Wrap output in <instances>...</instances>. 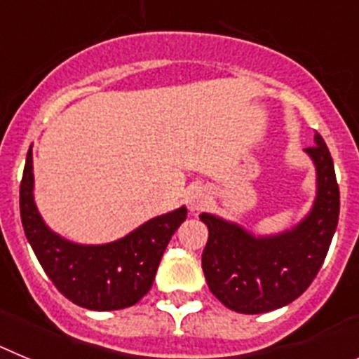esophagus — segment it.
Here are the masks:
<instances>
[{
  "label": "esophagus",
  "instance_id": "34e87169",
  "mask_svg": "<svg viewBox=\"0 0 359 359\" xmlns=\"http://www.w3.org/2000/svg\"><path fill=\"white\" fill-rule=\"evenodd\" d=\"M185 201H187V207L190 210H199L207 205L208 201V190L201 185H192L189 190H187V196H185Z\"/></svg>",
  "mask_w": 359,
  "mask_h": 359
}]
</instances>
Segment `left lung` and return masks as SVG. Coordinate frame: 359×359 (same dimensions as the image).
Here are the masks:
<instances>
[{
    "label": "left lung",
    "instance_id": "left-lung-1",
    "mask_svg": "<svg viewBox=\"0 0 359 359\" xmlns=\"http://www.w3.org/2000/svg\"><path fill=\"white\" fill-rule=\"evenodd\" d=\"M315 165L316 194L294 226L259 236L236 221L203 212L208 243L201 264L208 290L228 309L259 315L291 304L320 271L340 215V189L331 152L316 133L304 149Z\"/></svg>",
    "mask_w": 359,
    "mask_h": 359
}]
</instances>
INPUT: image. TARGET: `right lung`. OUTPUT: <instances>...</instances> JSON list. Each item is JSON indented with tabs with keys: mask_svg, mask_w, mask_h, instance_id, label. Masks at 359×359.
Here are the masks:
<instances>
[{
	"mask_svg": "<svg viewBox=\"0 0 359 359\" xmlns=\"http://www.w3.org/2000/svg\"><path fill=\"white\" fill-rule=\"evenodd\" d=\"M19 208L25 236L50 280L68 300L91 311L123 309L147 294L170 237L187 217V208L180 207L111 243L68 241L44 223L37 210L32 145L19 189Z\"/></svg>",
	"mask_w": 359,
	"mask_h": 359,
	"instance_id": "add662e5",
	"label": "right lung"
}]
</instances>
